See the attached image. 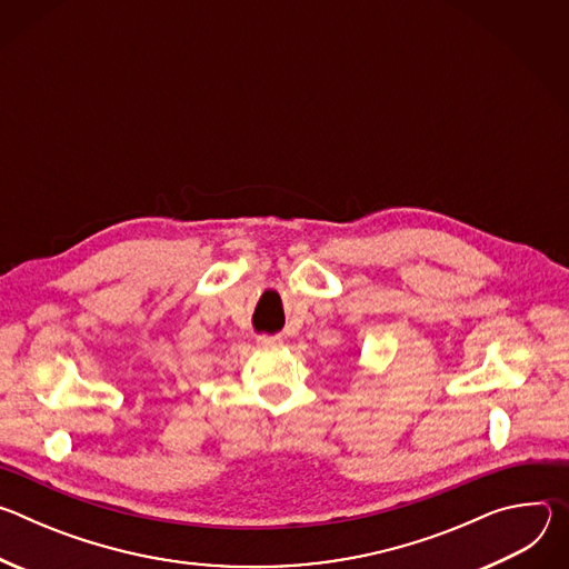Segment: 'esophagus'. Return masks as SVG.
Segmentation results:
<instances>
[{
  "instance_id": "1",
  "label": "esophagus",
  "mask_w": 569,
  "mask_h": 569,
  "mask_svg": "<svg viewBox=\"0 0 569 569\" xmlns=\"http://www.w3.org/2000/svg\"><path fill=\"white\" fill-rule=\"evenodd\" d=\"M257 345L261 349H272V347H279L281 345V338L279 336H259L257 338Z\"/></svg>"
}]
</instances>
